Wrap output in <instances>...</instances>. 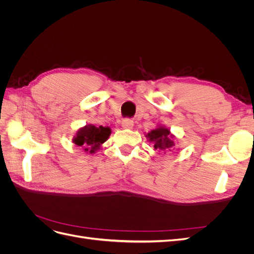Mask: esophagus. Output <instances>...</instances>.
<instances>
[{
	"mask_svg": "<svg viewBox=\"0 0 254 254\" xmlns=\"http://www.w3.org/2000/svg\"><path fill=\"white\" fill-rule=\"evenodd\" d=\"M122 126L124 128H127V129H130L133 127V121L130 120V119H124L122 121Z\"/></svg>",
	"mask_w": 254,
	"mask_h": 254,
	"instance_id": "esophagus-1",
	"label": "esophagus"
}]
</instances>
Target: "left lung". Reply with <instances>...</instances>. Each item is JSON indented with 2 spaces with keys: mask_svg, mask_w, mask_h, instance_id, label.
I'll use <instances>...</instances> for the list:
<instances>
[{
  "mask_svg": "<svg viewBox=\"0 0 254 254\" xmlns=\"http://www.w3.org/2000/svg\"><path fill=\"white\" fill-rule=\"evenodd\" d=\"M147 136L149 137V141L153 143V147L158 151H172L176 145L171 135L170 130L163 127L151 130Z\"/></svg>",
  "mask_w": 254,
  "mask_h": 254,
  "instance_id": "1",
  "label": "left lung"
}]
</instances>
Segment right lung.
Returning a JSON list of instances; mask_svg holds the SVG:
<instances>
[{
	"instance_id": "right-lung-1",
	"label": "right lung",
	"mask_w": 254,
	"mask_h": 254,
	"mask_svg": "<svg viewBox=\"0 0 254 254\" xmlns=\"http://www.w3.org/2000/svg\"><path fill=\"white\" fill-rule=\"evenodd\" d=\"M110 133L111 131L109 127H95L93 125H88L77 132L74 139V143L77 146H81L86 151L93 153L99 148L101 144L108 139Z\"/></svg>"
}]
</instances>
